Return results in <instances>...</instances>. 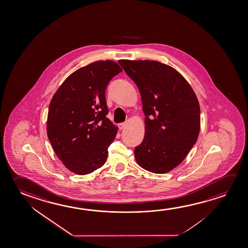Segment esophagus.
<instances>
[{
    "mask_svg": "<svg viewBox=\"0 0 248 248\" xmlns=\"http://www.w3.org/2000/svg\"><path fill=\"white\" fill-rule=\"evenodd\" d=\"M125 127L126 123H121V124H118V128H119V130H124Z\"/></svg>",
    "mask_w": 248,
    "mask_h": 248,
    "instance_id": "34e87169",
    "label": "esophagus"
}]
</instances>
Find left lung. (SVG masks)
<instances>
[{
  "label": "left lung",
  "mask_w": 248,
  "mask_h": 248,
  "mask_svg": "<svg viewBox=\"0 0 248 248\" xmlns=\"http://www.w3.org/2000/svg\"><path fill=\"white\" fill-rule=\"evenodd\" d=\"M141 93L145 117L143 141L135 149L138 164L166 173L180 164L198 140L200 107L190 84L160 62L119 60Z\"/></svg>",
  "instance_id": "1"
}]
</instances>
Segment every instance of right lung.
I'll list each match as a JSON object with an SVG mask.
<instances>
[{
	"mask_svg": "<svg viewBox=\"0 0 248 248\" xmlns=\"http://www.w3.org/2000/svg\"><path fill=\"white\" fill-rule=\"evenodd\" d=\"M122 71L113 61H97L77 69L54 94L47 135L57 156L69 170L86 175L101 168L118 127L107 118L106 89Z\"/></svg>",
	"mask_w": 248,
	"mask_h": 248,
	"instance_id": "right-lung-1",
	"label": "right lung"
}]
</instances>
